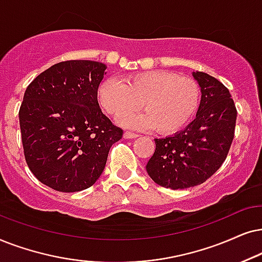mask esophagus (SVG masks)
<instances>
[{
    "instance_id": "1",
    "label": "esophagus",
    "mask_w": 262,
    "mask_h": 262,
    "mask_svg": "<svg viewBox=\"0 0 262 262\" xmlns=\"http://www.w3.org/2000/svg\"><path fill=\"white\" fill-rule=\"evenodd\" d=\"M123 137H124V139H135V138H138L139 135L137 134V133H133V132H124V134H123Z\"/></svg>"
}]
</instances>
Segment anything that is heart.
<instances>
[{"label": "heart", "instance_id": "heart-1", "mask_svg": "<svg viewBox=\"0 0 262 262\" xmlns=\"http://www.w3.org/2000/svg\"><path fill=\"white\" fill-rule=\"evenodd\" d=\"M99 102L107 114L134 128H153L162 134L180 130L198 110L200 87L189 76L167 71H147L109 78L100 83ZM142 105L146 113L127 115Z\"/></svg>", "mask_w": 262, "mask_h": 262}]
</instances>
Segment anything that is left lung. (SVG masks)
<instances>
[{"label": "left lung", "instance_id": "obj_1", "mask_svg": "<svg viewBox=\"0 0 262 262\" xmlns=\"http://www.w3.org/2000/svg\"><path fill=\"white\" fill-rule=\"evenodd\" d=\"M201 87L196 117L173 137L156 139L146 170L157 184L186 189L205 181L225 162L235 138L237 110L229 90L206 73H193Z\"/></svg>", "mask_w": 262, "mask_h": 262}]
</instances>
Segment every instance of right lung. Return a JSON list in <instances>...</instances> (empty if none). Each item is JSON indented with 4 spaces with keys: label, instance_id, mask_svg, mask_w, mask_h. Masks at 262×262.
I'll list each match as a JSON object with an SVG mask.
<instances>
[{
    "label": "right lung",
    "instance_id": "1",
    "mask_svg": "<svg viewBox=\"0 0 262 262\" xmlns=\"http://www.w3.org/2000/svg\"><path fill=\"white\" fill-rule=\"evenodd\" d=\"M105 64L56 63L27 86L19 110L25 160L38 181L62 193L90 188L123 129L102 113L98 87Z\"/></svg>",
    "mask_w": 262,
    "mask_h": 262
}]
</instances>
